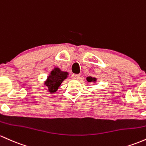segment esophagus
Segmentation results:
<instances>
[{"instance_id":"1","label":"esophagus","mask_w":146,"mask_h":146,"mask_svg":"<svg viewBox=\"0 0 146 146\" xmlns=\"http://www.w3.org/2000/svg\"><path fill=\"white\" fill-rule=\"evenodd\" d=\"M71 78H72V79H78V78H80V74H72Z\"/></svg>"}]
</instances>
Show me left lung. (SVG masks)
<instances>
[{
  "label": "left lung",
  "instance_id": "1",
  "mask_svg": "<svg viewBox=\"0 0 146 146\" xmlns=\"http://www.w3.org/2000/svg\"><path fill=\"white\" fill-rule=\"evenodd\" d=\"M87 81L88 82H94V83H95L96 81V78L92 77V76H88L87 77Z\"/></svg>",
  "mask_w": 146,
  "mask_h": 146
}]
</instances>
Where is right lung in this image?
I'll list each match as a JSON object with an SVG mask.
<instances>
[{
	"label": "right lung",
	"mask_w": 146,
	"mask_h": 146,
	"mask_svg": "<svg viewBox=\"0 0 146 146\" xmlns=\"http://www.w3.org/2000/svg\"><path fill=\"white\" fill-rule=\"evenodd\" d=\"M69 74L67 72L60 70V68H54L49 74L46 81H45V86L47 87V91L50 94H53L58 90L60 84L65 79L68 77Z\"/></svg>",
	"instance_id": "1"
}]
</instances>
